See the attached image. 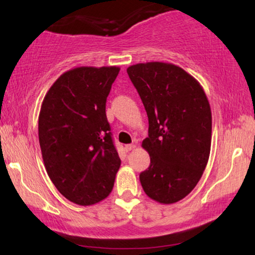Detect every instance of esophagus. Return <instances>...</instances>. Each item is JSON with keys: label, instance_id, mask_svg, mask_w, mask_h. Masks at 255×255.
Returning <instances> with one entry per match:
<instances>
[{"label": "esophagus", "instance_id": "obj_1", "mask_svg": "<svg viewBox=\"0 0 255 255\" xmlns=\"http://www.w3.org/2000/svg\"><path fill=\"white\" fill-rule=\"evenodd\" d=\"M135 147V145H133V144H128V145H125L124 146V149L127 152H128V151H131V149H133Z\"/></svg>", "mask_w": 255, "mask_h": 255}]
</instances>
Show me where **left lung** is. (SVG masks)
<instances>
[{
    "label": "left lung",
    "mask_w": 255,
    "mask_h": 255,
    "mask_svg": "<svg viewBox=\"0 0 255 255\" xmlns=\"http://www.w3.org/2000/svg\"><path fill=\"white\" fill-rule=\"evenodd\" d=\"M148 117L142 148L151 163L139 179L149 198L172 204L202 177L211 147V109L196 79L179 66L152 61L127 69Z\"/></svg>",
    "instance_id": "left-lung-1"
}]
</instances>
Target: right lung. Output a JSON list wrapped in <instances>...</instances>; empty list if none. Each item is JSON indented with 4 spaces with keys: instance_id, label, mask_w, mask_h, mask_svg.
I'll return each mask as SVG.
<instances>
[{
    "instance_id": "1",
    "label": "right lung",
    "mask_w": 255,
    "mask_h": 255,
    "mask_svg": "<svg viewBox=\"0 0 255 255\" xmlns=\"http://www.w3.org/2000/svg\"><path fill=\"white\" fill-rule=\"evenodd\" d=\"M120 67H76L59 76L41 103L38 135L55 188L73 203L92 205L114 188L121 159L106 115Z\"/></svg>"
}]
</instances>
